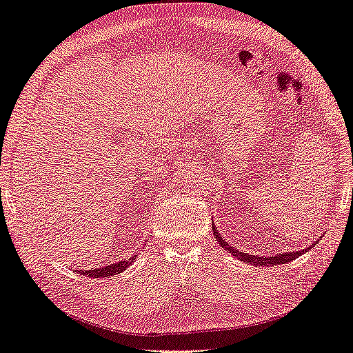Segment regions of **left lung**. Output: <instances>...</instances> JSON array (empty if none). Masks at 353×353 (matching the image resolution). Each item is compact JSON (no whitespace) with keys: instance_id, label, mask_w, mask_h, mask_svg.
Here are the masks:
<instances>
[{"instance_id":"1","label":"left lung","mask_w":353,"mask_h":353,"mask_svg":"<svg viewBox=\"0 0 353 353\" xmlns=\"http://www.w3.org/2000/svg\"><path fill=\"white\" fill-rule=\"evenodd\" d=\"M212 227H213V234L216 236V239H218L219 245L222 248L228 250L230 253H232L236 259H239L241 262L253 263V265H257V267H267V265H271V267H272V265H282V263H286V262H291V261H294V259H297L299 256L306 253L307 250H311L315 245V243H317V242H314L312 245H309L305 250H300V251H291V253H282V254L268 256V257H265V256L263 257H259V256H253V254H248V253H242V251H237L234 247H230L228 243L224 239H222L219 232L216 230V227H214V224H212Z\"/></svg>"}]
</instances>
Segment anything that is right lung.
I'll list each match as a JSON object with an SVG mask.
<instances>
[{"label": "right lung", "instance_id": "obj_1", "mask_svg": "<svg viewBox=\"0 0 353 353\" xmlns=\"http://www.w3.org/2000/svg\"><path fill=\"white\" fill-rule=\"evenodd\" d=\"M132 262H134V257L123 259V261L116 262V263H112V265H108V267H103V268L82 271V274L83 276H90V277H110V276H114V274H120V272L125 271Z\"/></svg>", "mask_w": 353, "mask_h": 353}]
</instances>
